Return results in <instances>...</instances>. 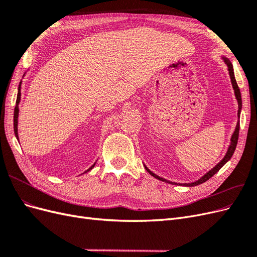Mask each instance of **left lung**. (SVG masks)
Returning a JSON list of instances; mask_svg holds the SVG:
<instances>
[{
  "label": "left lung",
  "mask_w": 257,
  "mask_h": 257,
  "mask_svg": "<svg viewBox=\"0 0 257 257\" xmlns=\"http://www.w3.org/2000/svg\"><path fill=\"white\" fill-rule=\"evenodd\" d=\"M222 59H223V61H224V63L227 65V68H228V73H229V77H230V82H231V85H232V89H234V92H235L236 99H237V102H238V118H240L241 108H242V100H241V93H240V90H239V88H238L237 81H236V79H235L234 67H232L231 62L229 61V59H228V58L222 56ZM239 128H240V123H239V120H238V122H237V125H236V128H235L234 133H232L231 138H230V145H229L228 149H227V152H226V154H225V157L223 158V160H222L220 163H217V164H216V165H215L211 170H209V172H208L207 174H205L203 177L199 178L198 180H197V181H195V182H192V183H176V182H172V181L166 180V179L162 178V177H160V176H158V175H155V174H154V173H152L151 170H150L149 168H148L145 164H144V166H145V168H146L147 172L149 173L151 176H153L154 178L159 179V180H161V181H163V182H167V183H172V184H179V185H184V186H195V185L201 184V183L206 182L207 180H209V179L211 178L213 175H215V174H216L217 172H219V170H220V169H221L225 164H226V163L231 159L232 154H234L235 149H236V147H237L238 137H239Z\"/></svg>",
  "instance_id": "8db88e82"
}]
</instances>
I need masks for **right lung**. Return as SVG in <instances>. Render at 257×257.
<instances>
[{
    "mask_svg": "<svg viewBox=\"0 0 257 257\" xmlns=\"http://www.w3.org/2000/svg\"><path fill=\"white\" fill-rule=\"evenodd\" d=\"M25 75H26V74H25ZM25 75H23V76H25ZM21 83H22V82L20 81L19 87H18V94H17V100H16V107H15V111H14V132H15V136H16V138L18 139V141H19V136H18V116H19V103H20V99H21ZM95 164H96V162H95L94 164H93L89 169L85 170V172H84L83 174L90 172V170L95 166Z\"/></svg>",
    "mask_w": 257,
    "mask_h": 257,
    "instance_id": "right-lung-1",
    "label": "right lung"
}]
</instances>
